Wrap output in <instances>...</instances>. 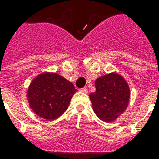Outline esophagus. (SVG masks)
Masks as SVG:
<instances>
[{
  "label": "esophagus",
  "instance_id": "1",
  "mask_svg": "<svg viewBox=\"0 0 159 159\" xmlns=\"http://www.w3.org/2000/svg\"><path fill=\"white\" fill-rule=\"evenodd\" d=\"M79 91L81 92H83V93H87V92H88V90H87V88H86V87H84V88H82V89H80Z\"/></svg>",
  "mask_w": 159,
  "mask_h": 159
}]
</instances>
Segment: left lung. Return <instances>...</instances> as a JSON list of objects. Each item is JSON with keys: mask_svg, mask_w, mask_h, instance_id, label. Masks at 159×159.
I'll use <instances>...</instances> for the list:
<instances>
[{"mask_svg": "<svg viewBox=\"0 0 159 159\" xmlns=\"http://www.w3.org/2000/svg\"><path fill=\"white\" fill-rule=\"evenodd\" d=\"M95 86L96 92L89 95L93 111L102 121L116 120L128 106L130 97L128 83L113 72L97 78Z\"/></svg>", "mask_w": 159, "mask_h": 159, "instance_id": "left-lung-1", "label": "left lung"}]
</instances>
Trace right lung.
Instances as JSON below:
<instances>
[{
	"label": "right lung",
	"instance_id": "1",
	"mask_svg": "<svg viewBox=\"0 0 159 159\" xmlns=\"http://www.w3.org/2000/svg\"><path fill=\"white\" fill-rule=\"evenodd\" d=\"M77 92L72 82L53 72H43L30 85L27 97L30 108L41 118L53 120L64 113Z\"/></svg>",
	"mask_w": 159,
	"mask_h": 159
}]
</instances>
